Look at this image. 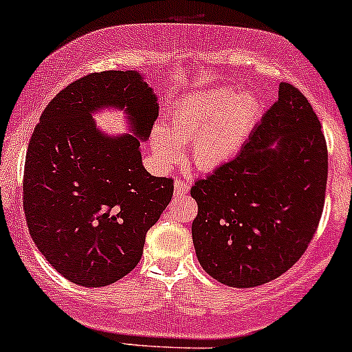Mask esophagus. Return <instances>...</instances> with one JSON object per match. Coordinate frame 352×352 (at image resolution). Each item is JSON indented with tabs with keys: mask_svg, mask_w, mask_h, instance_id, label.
<instances>
[{
	"mask_svg": "<svg viewBox=\"0 0 352 352\" xmlns=\"http://www.w3.org/2000/svg\"><path fill=\"white\" fill-rule=\"evenodd\" d=\"M188 190H190L188 182H185L182 179L177 180L175 185H173V191H175L177 197H179V195H186V193H188Z\"/></svg>",
	"mask_w": 352,
	"mask_h": 352,
	"instance_id": "34e87169",
	"label": "esophagus"
}]
</instances>
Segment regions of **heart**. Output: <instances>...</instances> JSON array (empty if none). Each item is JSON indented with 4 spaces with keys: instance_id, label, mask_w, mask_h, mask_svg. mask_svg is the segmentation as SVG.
<instances>
[{
    "instance_id": "b5f03b06",
    "label": "heart",
    "mask_w": 352,
    "mask_h": 352,
    "mask_svg": "<svg viewBox=\"0 0 352 352\" xmlns=\"http://www.w3.org/2000/svg\"><path fill=\"white\" fill-rule=\"evenodd\" d=\"M261 117V102L252 92L232 96L228 89L190 96L168 118V133L155 128L154 153L164 164L182 159L180 144H191V161L199 170H212L229 161Z\"/></svg>"
}]
</instances>
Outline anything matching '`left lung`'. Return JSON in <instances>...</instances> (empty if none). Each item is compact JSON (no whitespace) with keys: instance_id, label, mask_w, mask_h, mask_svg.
<instances>
[{"instance_id":"8db88e82","label":"left lung","mask_w":352,"mask_h":352,"mask_svg":"<svg viewBox=\"0 0 352 352\" xmlns=\"http://www.w3.org/2000/svg\"><path fill=\"white\" fill-rule=\"evenodd\" d=\"M327 179L322 124L299 89L281 82L242 151L191 186L199 265L230 287L279 278L317 232Z\"/></svg>"}]
</instances>
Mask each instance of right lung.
<instances>
[{"mask_svg":"<svg viewBox=\"0 0 352 352\" xmlns=\"http://www.w3.org/2000/svg\"><path fill=\"white\" fill-rule=\"evenodd\" d=\"M126 106L136 137L109 138L90 113ZM159 109L153 89L133 71L82 76L50 100L30 136L22 206L30 237L61 276L79 286H109L141 260L146 232L173 195L170 177H153L140 140Z\"/></svg>","mask_w":352,"mask_h":352,"instance_id":"right-lung-1","label":"right lung"}]
</instances>
